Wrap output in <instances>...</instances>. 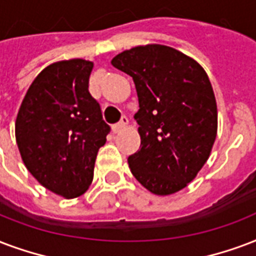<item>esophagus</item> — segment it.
<instances>
[{
  "mask_svg": "<svg viewBox=\"0 0 256 256\" xmlns=\"http://www.w3.org/2000/svg\"><path fill=\"white\" fill-rule=\"evenodd\" d=\"M128 118H126V116H122V120H120V124H116L115 126H112V132H122V130H124L126 126H128Z\"/></svg>",
  "mask_w": 256,
  "mask_h": 256,
  "instance_id": "34e87169",
  "label": "esophagus"
}]
</instances>
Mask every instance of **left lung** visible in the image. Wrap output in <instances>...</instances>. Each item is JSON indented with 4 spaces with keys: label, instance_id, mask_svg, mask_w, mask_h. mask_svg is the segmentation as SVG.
<instances>
[{
    "label": "left lung",
    "instance_id": "left-lung-1",
    "mask_svg": "<svg viewBox=\"0 0 256 256\" xmlns=\"http://www.w3.org/2000/svg\"><path fill=\"white\" fill-rule=\"evenodd\" d=\"M136 84L140 150L128 160L149 192L169 196L202 170L218 134V106L204 68L161 44L134 46L111 60Z\"/></svg>",
    "mask_w": 256,
    "mask_h": 256
}]
</instances>
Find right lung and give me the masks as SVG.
Segmentation results:
<instances>
[{"label": "right lung", "instance_id": "1", "mask_svg": "<svg viewBox=\"0 0 256 256\" xmlns=\"http://www.w3.org/2000/svg\"><path fill=\"white\" fill-rule=\"evenodd\" d=\"M94 63L50 64L29 86L16 118V142L29 173L64 198L82 196L94 178L110 126L88 92Z\"/></svg>", "mask_w": 256, "mask_h": 256}]
</instances>
